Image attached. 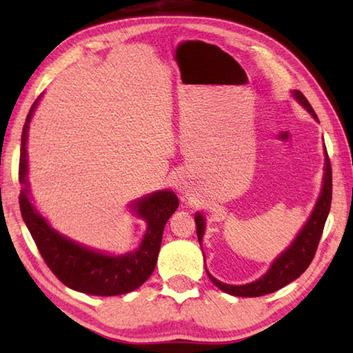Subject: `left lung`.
I'll list each match as a JSON object with an SVG mask.
<instances>
[{"label":"left lung","instance_id":"left-lung-1","mask_svg":"<svg viewBox=\"0 0 353 353\" xmlns=\"http://www.w3.org/2000/svg\"><path fill=\"white\" fill-rule=\"evenodd\" d=\"M291 95L303 109L310 112L311 117L316 119V121H319L316 112H314L311 104L305 99V95L301 91H296L294 89V91H291ZM323 150H325V167H323V181H321V190L319 194V199L316 201V205H314V209L310 214L308 220L305 221L301 230L297 232V235L294 239H292V243L287 247V249L277 254L272 264H270L267 272L262 274L259 279L249 283H243V285L224 283L219 279H215V277L208 272V268L205 265L209 279L214 282L215 287H219L221 291L228 292L230 296L259 297V296H265V294H270V292L281 290L282 287H285V285L296 281L297 277L310 267L314 254H316L321 234H323V228L329 215V209H331V200H332L331 162H329L326 147H323ZM194 219H196L197 238L201 245L205 229H206V220L201 212L194 214ZM201 252H203V249H201ZM203 258H205V253H203Z\"/></svg>","mask_w":353,"mask_h":353}]
</instances>
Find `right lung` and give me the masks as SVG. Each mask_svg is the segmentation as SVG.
Instances as JSON below:
<instances>
[{"label": "right lung", "mask_w": 353, "mask_h": 353, "mask_svg": "<svg viewBox=\"0 0 353 353\" xmlns=\"http://www.w3.org/2000/svg\"><path fill=\"white\" fill-rule=\"evenodd\" d=\"M42 97L43 94L30 109L21 138L19 208L26 226L51 272L68 288L91 296H119L137 290L153 273L163 228L176 212L179 199L171 190H159L132 201L130 212L144 220L147 226L138 247L132 252L115 254L97 250L61 234L37 211L28 182V129Z\"/></svg>", "instance_id": "1"}]
</instances>
